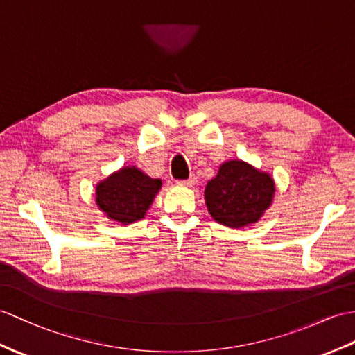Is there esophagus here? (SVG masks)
Masks as SVG:
<instances>
[{"instance_id": "obj_1", "label": "esophagus", "mask_w": 355, "mask_h": 355, "mask_svg": "<svg viewBox=\"0 0 355 355\" xmlns=\"http://www.w3.org/2000/svg\"><path fill=\"white\" fill-rule=\"evenodd\" d=\"M196 184V178H189L187 180H179L178 185L180 187H193Z\"/></svg>"}]
</instances>
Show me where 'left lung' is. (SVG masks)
Returning <instances> with one entry per match:
<instances>
[{"instance_id": "1", "label": "left lung", "mask_w": 355, "mask_h": 355, "mask_svg": "<svg viewBox=\"0 0 355 355\" xmlns=\"http://www.w3.org/2000/svg\"><path fill=\"white\" fill-rule=\"evenodd\" d=\"M274 180L265 171L233 159L221 164L218 175L205 189V200L212 218L232 229L257 223L271 206Z\"/></svg>"}]
</instances>
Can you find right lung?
Instances as JSON below:
<instances>
[{
	"label": "right lung",
	"mask_w": 355,
	"mask_h": 355,
	"mask_svg": "<svg viewBox=\"0 0 355 355\" xmlns=\"http://www.w3.org/2000/svg\"><path fill=\"white\" fill-rule=\"evenodd\" d=\"M161 185L137 167H123L96 185V205L110 220L131 224L144 218Z\"/></svg>",
	"instance_id": "obj_1"
}]
</instances>
